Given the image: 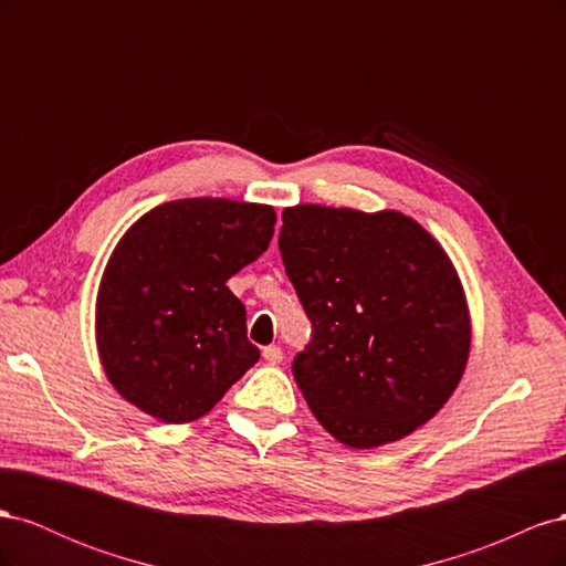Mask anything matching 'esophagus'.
Instances as JSON below:
<instances>
[{"label": "esophagus", "mask_w": 566, "mask_h": 566, "mask_svg": "<svg viewBox=\"0 0 566 566\" xmlns=\"http://www.w3.org/2000/svg\"><path fill=\"white\" fill-rule=\"evenodd\" d=\"M262 356H264V361H266L269 366H279V364L283 361V352H281V347H276V345L264 347Z\"/></svg>", "instance_id": "34e87169"}]
</instances>
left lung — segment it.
Here are the masks:
<instances>
[{"instance_id": "8db88e82", "label": "left lung", "mask_w": 566, "mask_h": 566, "mask_svg": "<svg viewBox=\"0 0 566 566\" xmlns=\"http://www.w3.org/2000/svg\"><path fill=\"white\" fill-rule=\"evenodd\" d=\"M279 248L314 323L295 382L325 432L378 449L432 420L472 345L465 290L437 238L397 210L306 202L283 210Z\"/></svg>"}]
</instances>
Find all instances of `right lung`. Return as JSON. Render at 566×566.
Returning a JSON list of instances; mask_svg holds the SVG:
<instances>
[{
  "instance_id": "obj_1",
  "label": "right lung",
  "mask_w": 566,
  "mask_h": 566,
  "mask_svg": "<svg viewBox=\"0 0 566 566\" xmlns=\"http://www.w3.org/2000/svg\"><path fill=\"white\" fill-rule=\"evenodd\" d=\"M276 212L229 198L169 200L142 214L108 256L96 349L119 397L150 418L208 416L260 358L227 281L264 254Z\"/></svg>"
}]
</instances>
